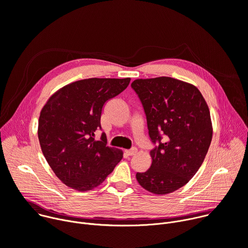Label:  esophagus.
I'll list each match as a JSON object with an SVG mask.
<instances>
[{"label": "esophagus", "mask_w": 248, "mask_h": 248, "mask_svg": "<svg viewBox=\"0 0 248 248\" xmlns=\"http://www.w3.org/2000/svg\"><path fill=\"white\" fill-rule=\"evenodd\" d=\"M137 153V149L135 148V147H133L132 149H130V150H126L125 151V154L127 155H135Z\"/></svg>", "instance_id": "esophagus-1"}]
</instances>
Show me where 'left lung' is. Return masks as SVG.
<instances>
[{"label": "left lung", "instance_id": "obj_1", "mask_svg": "<svg viewBox=\"0 0 248 248\" xmlns=\"http://www.w3.org/2000/svg\"><path fill=\"white\" fill-rule=\"evenodd\" d=\"M147 119L151 168L137 172L138 183L155 195H167L186 185L203 162L212 139L208 106L201 92L188 82L170 78L135 79Z\"/></svg>", "mask_w": 248, "mask_h": 248}]
</instances>
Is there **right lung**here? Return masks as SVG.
Masks as SVG:
<instances>
[{
  "instance_id": "obj_1",
  "label": "right lung",
  "mask_w": 248,
  "mask_h": 248,
  "mask_svg": "<svg viewBox=\"0 0 248 248\" xmlns=\"http://www.w3.org/2000/svg\"><path fill=\"white\" fill-rule=\"evenodd\" d=\"M130 78L77 80L57 91L41 111L38 136L42 152L55 175L68 187L90 191L99 186L123 158L106 146L100 119L105 103L124 92Z\"/></svg>"
}]
</instances>
